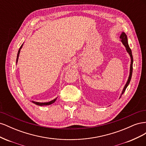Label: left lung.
I'll return each mask as SVG.
<instances>
[{
	"label": "left lung",
	"instance_id": "obj_1",
	"mask_svg": "<svg viewBox=\"0 0 146 146\" xmlns=\"http://www.w3.org/2000/svg\"><path fill=\"white\" fill-rule=\"evenodd\" d=\"M120 38L121 39V41L122 42V44L126 48V50L127 51V52L129 53L130 57H131V64H130V75H129V79H128L127 82L125 84V85L123 88L122 92V94H123V92H125V90L127 87L129 85V84L130 83V82L131 80V76H132V72H133V56H132V54H131V48H130L129 44H128V42H127V36L126 34L124 32H122V34L120 36Z\"/></svg>",
	"mask_w": 146,
	"mask_h": 146
}]
</instances>
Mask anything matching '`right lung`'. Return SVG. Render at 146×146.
I'll return each mask as SVG.
<instances>
[{
  "label": "right lung",
  "mask_w": 146,
  "mask_h": 146,
  "mask_svg": "<svg viewBox=\"0 0 146 146\" xmlns=\"http://www.w3.org/2000/svg\"><path fill=\"white\" fill-rule=\"evenodd\" d=\"M22 47H23V45H22V46L20 47L19 49V50H18V53H17V59H16V63H17V60H18V57H19V55L20 50H21V48H22ZM56 100V99H55L54 100H52V101L48 102H44V103L36 102H33V104H36V105H39V106H43V105H51V104H52L53 103H54Z\"/></svg>",
  "instance_id": "right-lung-1"
}]
</instances>
